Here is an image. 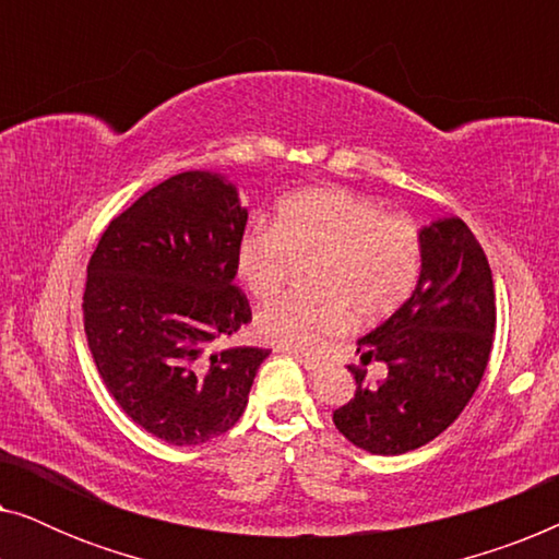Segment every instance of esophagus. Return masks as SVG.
<instances>
[{
    "instance_id": "1",
    "label": "esophagus",
    "mask_w": 559,
    "mask_h": 559,
    "mask_svg": "<svg viewBox=\"0 0 559 559\" xmlns=\"http://www.w3.org/2000/svg\"><path fill=\"white\" fill-rule=\"evenodd\" d=\"M282 354H289L293 358H297V361H300L305 369L308 371H320L323 369V364L318 361V358H310V356H305V354H300V350H293V348H282Z\"/></svg>"
}]
</instances>
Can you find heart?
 <instances>
[{
  "mask_svg": "<svg viewBox=\"0 0 559 559\" xmlns=\"http://www.w3.org/2000/svg\"><path fill=\"white\" fill-rule=\"evenodd\" d=\"M297 264L312 262L305 285L257 316V335L274 346L310 350L331 335L377 325L415 295L423 272V236L412 218L384 213L356 190L325 186L282 198L272 228L236 243V272L259 302L287 287Z\"/></svg>",
  "mask_w": 559,
  "mask_h": 559,
  "instance_id": "heart-1",
  "label": "heart"
}]
</instances>
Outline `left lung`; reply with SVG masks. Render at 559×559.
I'll return each mask as SVG.
<instances>
[{"mask_svg":"<svg viewBox=\"0 0 559 559\" xmlns=\"http://www.w3.org/2000/svg\"><path fill=\"white\" fill-rule=\"evenodd\" d=\"M423 272L415 295L358 341L361 361H384L389 377L366 384L348 366L356 394L333 412L343 438L373 455H402L445 432L471 402L488 366L496 295L488 259L461 218L423 231Z\"/></svg>","mask_w":559,"mask_h":559,"instance_id":"1","label":"left lung"}]
</instances>
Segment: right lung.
Segmentation results:
<instances>
[{
	"instance_id": "obj_1",
	"label": "right lung",
	"mask_w": 559,
	"mask_h": 559,
	"mask_svg": "<svg viewBox=\"0 0 559 559\" xmlns=\"http://www.w3.org/2000/svg\"><path fill=\"white\" fill-rule=\"evenodd\" d=\"M247 218L224 175L180 173L119 213L91 254L83 325L96 369L119 407L170 445L231 430L270 356L211 350L251 320L234 285Z\"/></svg>"
}]
</instances>
